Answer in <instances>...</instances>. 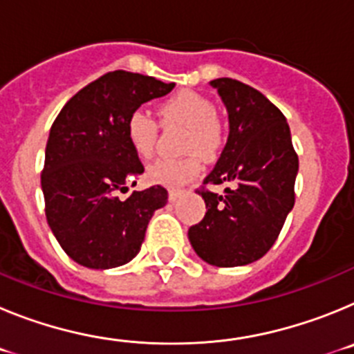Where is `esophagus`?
<instances>
[{"instance_id": "esophagus-1", "label": "esophagus", "mask_w": 354, "mask_h": 354, "mask_svg": "<svg viewBox=\"0 0 354 354\" xmlns=\"http://www.w3.org/2000/svg\"><path fill=\"white\" fill-rule=\"evenodd\" d=\"M184 192H186V189H180V187H171L170 192H168V198H170L171 202H174V200L179 198V196L183 195Z\"/></svg>"}]
</instances>
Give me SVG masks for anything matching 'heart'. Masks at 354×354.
Masks as SVG:
<instances>
[{"label": "heart", "mask_w": 354, "mask_h": 354, "mask_svg": "<svg viewBox=\"0 0 354 354\" xmlns=\"http://www.w3.org/2000/svg\"><path fill=\"white\" fill-rule=\"evenodd\" d=\"M158 113L165 126H184L183 150L179 159H158L147 168V179L161 186H180L202 171V156L214 159L225 145V126L216 115L211 99L193 90H180L159 104ZM126 134L140 158L154 154L158 124L142 109H134L126 122Z\"/></svg>", "instance_id": "1"}]
</instances>
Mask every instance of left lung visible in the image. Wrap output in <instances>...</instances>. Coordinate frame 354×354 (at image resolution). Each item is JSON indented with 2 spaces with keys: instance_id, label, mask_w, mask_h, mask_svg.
Returning a JSON list of instances; mask_svg holds the SVG:
<instances>
[{
  "instance_id": "8db88e82",
  "label": "left lung",
  "mask_w": 354,
  "mask_h": 354,
  "mask_svg": "<svg viewBox=\"0 0 354 354\" xmlns=\"http://www.w3.org/2000/svg\"><path fill=\"white\" fill-rule=\"evenodd\" d=\"M228 111L230 133L214 170L198 187L205 216L189 227L200 259L218 268L259 261L270 252L294 207L298 154L286 117L250 84L211 81ZM230 183L225 194L211 185Z\"/></svg>"
}]
</instances>
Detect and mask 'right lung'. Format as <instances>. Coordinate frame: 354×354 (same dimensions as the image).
<instances>
[{
    "mask_svg": "<svg viewBox=\"0 0 354 354\" xmlns=\"http://www.w3.org/2000/svg\"><path fill=\"white\" fill-rule=\"evenodd\" d=\"M174 83L127 71L106 72L72 95L53 122L40 171L46 218L72 261L92 270L127 264L140 252L167 187L133 192L143 165L126 134L129 113L167 95Z\"/></svg>",
    "mask_w": 354,
    "mask_h": 354,
    "instance_id": "1",
    "label": "right lung"
}]
</instances>
